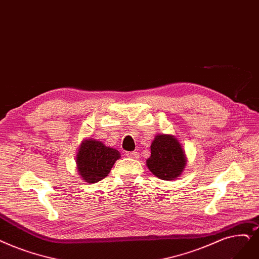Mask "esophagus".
I'll return each instance as SVG.
<instances>
[{
    "instance_id": "obj_1",
    "label": "esophagus",
    "mask_w": 259,
    "mask_h": 259,
    "mask_svg": "<svg viewBox=\"0 0 259 259\" xmlns=\"http://www.w3.org/2000/svg\"><path fill=\"white\" fill-rule=\"evenodd\" d=\"M127 155L129 156V157H131V159H139V152H137V151H132V152H128L127 153Z\"/></svg>"
}]
</instances>
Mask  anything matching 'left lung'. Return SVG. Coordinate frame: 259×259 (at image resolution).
<instances>
[{"mask_svg":"<svg viewBox=\"0 0 259 259\" xmlns=\"http://www.w3.org/2000/svg\"><path fill=\"white\" fill-rule=\"evenodd\" d=\"M151 155L147 160L149 170L162 180H175L182 174L186 164L181 145L172 136L160 134L151 144Z\"/></svg>","mask_w":259,"mask_h":259,"instance_id":"8db88e82","label":"left lung"}]
</instances>
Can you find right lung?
<instances>
[{
  "instance_id": "right-lung-1",
  "label": "right lung",
  "mask_w": 259,
  "mask_h": 259,
  "mask_svg": "<svg viewBox=\"0 0 259 259\" xmlns=\"http://www.w3.org/2000/svg\"><path fill=\"white\" fill-rule=\"evenodd\" d=\"M120 154L116 149L105 146L102 142L87 140L81 143L77 154V168L82 180L96 183L106 178Z\"/></svg>"
}]
</instances>
